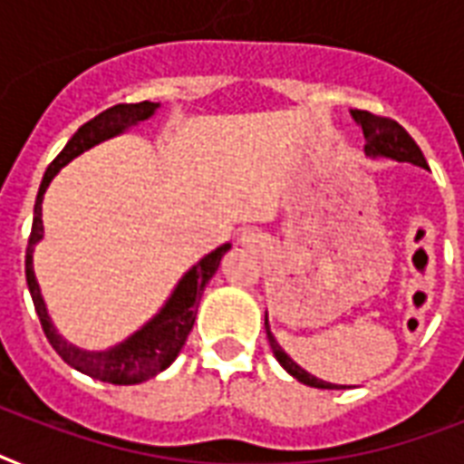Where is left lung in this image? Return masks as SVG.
I'll list each match as a JSON object with an SVG mask.
<instances>
[{
    "instance_id": "obj_1",
    "label": "left lung",
    "mask_w": 464,
    "mask_h": 464,
    "mask_svg": "<svg viewBox=\"0 0 464 464\" xmlns=\"http://www.w3.org/2000/svg\"><path fill=\"white\" fill-rule=\"evenodd\" d=\"M353 120L359 122L361 130H363V137H366V151L368 156H385V159H395V160H407V163H414V166L429 168L426 166V159L421 154V149L417 147V141L411 140L410 132L404 130L400 122H395L392 118H382V115H373V112L368 111H352ZM265 330H267V339L269 346H272V352H275L276 361L282 363L286 371H289L296 381H301L304 385H310V388H323V390H337L342 385H332V382H324L315 375L305 373L304 368L294 363V361L286 356L279 342L275 339V334L269 332L267 324V315H265Z\"/></svg>"
}]
</instances>
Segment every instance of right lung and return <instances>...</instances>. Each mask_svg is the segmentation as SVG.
Segmentation results:
<instances>
[{"label": "right lung", "instance_id": "add662e5", "mask_svg": "<svg viewBox=\"0 0 464 464\" xmlns=\"http://www.w3.org/2000/svg\"><path fill=\"white\" fill-rule=\"evenodd\" d=\"M156 108H159V103H149V101L120 103L112 105V108L103 111L93 120H89L86 125L79 127V132L67 141V147L62 149L60 156L47 166L45 175H43L38 199H35V209H33L31 238H28V247H25V282H28L33 305H35V313H38L47 342L53 344L54 352L60 353L69 366L91 375V378H96V381L112 382V385H137V382L154 378L156 373H160L163 368L173 363L175 356L180 353L182 344L188 342V334L192 332L197 305H199V298L204 294V286L209 284V279L214 276L218 265H221V257L231 250V246L217 247L214 253H209L204 260L197 262L195 267L182 276L178 289L173 291V296L166 304V308L160 310L151 323L144 324L137 334H132L122 344L112 346L108 352H82V349L67 344L54 332L53 323L47 317L43 296H40L35 275H33V247L43 238V209H40L43 195H45L50 180L60 173V168L67 166L74 156H79L82 151L98 144V141L115 137L125 127L137 125L141 120L151 118Z\"/></svg>", "mask_w": 464, "mask_h": 464}]
</instances>
